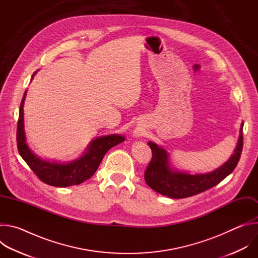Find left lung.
Here are the masks:
<instances>
[{
  "label": "left lung",
  "instance_id": "1",
  "mask_svg": "<svg viewBox=\"0 0 258 258\" xmlns=\"http://www.w3.org/2000/svg\"><path fill=\"white\" fill-rule=\"evenodd\" d=\"M152 150V159L145 171V180L152 190L169 198H187L202 193L219 183L237 166L243 149V123L237 147L231 158L220 167L208 173L190 174L174 170L169 164L166 150L157 144L148 142Z\"/></svg>",
  "mask_w": 258,
  "mask_h": 258
}]
</instances>
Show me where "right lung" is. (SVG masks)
Wrapping results in <instances>:
<instances>
[{
  "instance_id": "right-lung-1",
  "label": "right lung",
  "mask_w": 258,
  "mask_h": 258,
  "mask_svg": "<svg viewBox=\"0 0 258 258\" xmlns=\"http://www.w3.org/2000/svg\"><path fill=\"white\" fill-rule=\"evenodd\" d=\"M34 75L35 72L33 73V76ZM26 91L24 92L19 108V118L17 123L18 152L30 167V169L36 174V176L50 186L69 187L80 185L83 181L89 179L96 172L104 155L109 149H111L112 147L124 141V137L120 135L103 136L92 141L84 155L76 160L67 163L44 160L36 156L29 149L26 143L23 119V106Z\"/></svg>"
}]
</instances>
